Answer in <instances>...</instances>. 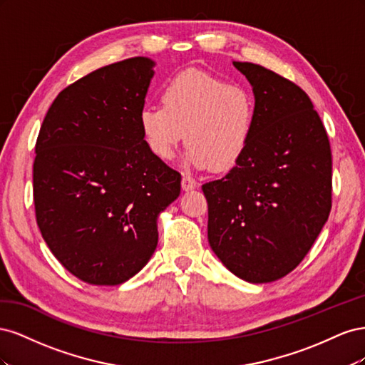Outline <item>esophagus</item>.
Returning <instances> with one entry per match:
<instances>
[{
	"label": "esophagus",
	"mask_w": 365,
	"mask_h": 365,
	"mask_svg": "<svg viewBox=\"0 0 365 365\" xmlns=\"http://www.w3.org/2000/svg\"><path fill=\"white\" fill-rule=\"evenodd\" d=\"M181 187L184 192H190V190H195L197 187V181L195 178H192V176L189 175H184L182 176V181H181Z\"/></svg>",
	"instance_id": "esophagus-1"
}]
</instances>
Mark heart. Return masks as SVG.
<instances>
[{
    "label": "heart",
    "instance_id": "b5f03b06",
    "mask_svg": "<svg viewBox=\"0 0 365 365\" xmlns=\"http://www.w3.org/2000/svg\"><path fill=\"white\" fill-rule=\"evenodd\" d=\"M161 102L138 114L143 140L155 158L172 160L184 138L185 161L196 169L225 172L245 153L256 121V98L248 86L185 70L164 85Z\"/></svg>",
    "mask_w": 365,
    "mask_h": 365
}]
</instances>
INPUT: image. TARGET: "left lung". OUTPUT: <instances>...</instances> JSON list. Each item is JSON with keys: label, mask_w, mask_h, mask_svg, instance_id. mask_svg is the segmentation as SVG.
<instances>
[{"label": "left lung", "mask_w": 365, "mask_h": 365, "mask_svg": "<svg viewBox=\"0 0 365 365\" xmlns=\"http://www.w3.org/2000/svg\"><path fill=\"white\" fill-rule=\"evenodd\" d=\"M256 98L250 145L224 178L202 185L208 244L248 283L275 282L298 267L332 207V155L307 94L256 63L236 62Z\"/></svg>", "instance_id": "obj_1"}]
</instances>
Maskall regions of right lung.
I'll return each instance as SVG.
<instances>
[{
  "mask_svg": "<svg viewBox=\"0 0 365 365\" xmlns=\"http://www.w3.org/2000/svg\"><path fill=\"white\" fill-rule=\"evenodd\" d=\"M153 67L138 56L82 77L39 130L38 227L63 268L90 284H121L146 267L158 216L181 192V175L152 155L138 125Z\"/></svg>",
  "mask_w": 365,
  "mask_h": 365,
  "instance_id": "obj_1",
  "label": "right lung"
}]
</instances>
